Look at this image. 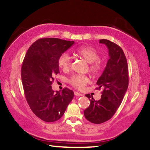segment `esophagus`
<instances>
[{
  "label": "esophagus",
  "mask_w": 150,
  "mask_h": 150,
  "mask_svg": "<svg viewBox=\"0 0 150 150\" xmlns=\"http://www.w3.org/2000/svg\"><path fill=\"white\" fill-rule=\"evenodd\" d=\"M74 95L75 96H83V94L79 93H78V92H76V91H75V92H74Z\"/></svg>",
  "instance_id": "esophagus-1"
}]
</instances>
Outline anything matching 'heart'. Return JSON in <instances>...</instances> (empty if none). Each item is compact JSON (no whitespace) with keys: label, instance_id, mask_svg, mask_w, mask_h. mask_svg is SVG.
I'll return each instance as SVG.
<instances>
[{"label":"heart","instance_id":"1","mask_svg":"<svg viewBox=\"0 0 150 150\" xmlns=\"http://www.w3.org/2000/svg\"><path fill=\"white\" fill-rule=\"evenodd\" d=\"M79 56L82 57L87 63H90V71L93 75H97L101 69V62L98 59L99 53L95 48L90 46H85L79 48L75 51ZM59 68L64 71L69 70L71 65V59L67 53L61 54L57 59ZM88 82V78L85 75H73L69 78V83L77 89H83Z\"/></svg>","mask_w":150,"mask_h":150}]
</instances>
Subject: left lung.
<instances>
[{
	"mask_svg": "<svg viewBox=\"0 0 150 150\" xmlns=\"http://www.w3.org/2000/svg\"><path fill=\"white\" fill-rule=\"evenodd\" d=\"M100 44L108 49L109 59L105 70L96 82L97 89H102L101 98L95 100L87 94L91 104L84 111L87 120L101 124L112 117L122 101L128 87V66L122 48L110 40L102 39Z\"/></svg>",
	"mask_w": 150,
	"mask_h": 150,
	"instance_id": "left-lung-1",
	"label": "left lung"
}]
</instances>
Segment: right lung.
<instances>
[{
	"label": "right lung",
	"instance_id": "obj_1",
	"mask_svg": "<svg viewBox=\"0 0 150 150\" xmlns=\"http://www.w3.org/2000/svg\"><path fill=\"white\" fill-rule=\"evenodd\" d=\"M54 38L33 43L23 61L21 78L26 99L35 115L47 122L62 117L74 93L68 88L54 92L52 84L59 73L57 59L74 44Z\"/></svg>",
	"mask_w": 150,
	"mask_h": 150
}]
</instances>
